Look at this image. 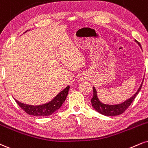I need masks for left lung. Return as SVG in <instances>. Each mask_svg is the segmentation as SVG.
I'll list each match as a JSON object with an SVG mask.
<instances>
[{"mask_svg":"<svg viewBox=\"0 0 148 148\" xmlns=\"http://www.w3.org/2000/svg\"><path fill=\"white\" fill-rule=\"evenodd\" d=\"M135 42L140 46L141 48L140 43L137 40H135ZM142 81L141 84H140L139 88L138 89L137 92L135 93L132 97L128 99L127 100H126L120 104H116V105H109V104H104L102 102H101L100 100L99 99V98L97 97V92L95 88H93V92L94 95L92 99H91V103L92 106L94 108V109L97 111L98 112H99L101 114L105 115V116H116L119 115L123 113L124 112L127 110V108L131 105V103L133 102V101L134 100V99L136 98V95L138 94V92L140 90V88L142 87V84H143V82Z\"/></svg>","mask_w":148,"mask_h":148,"instance_id":"obj_1","label":"left lung"}]
</instances>
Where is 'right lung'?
<instances>
[{"label": "right lung", "instance_id": "right-lung-1", "mask_svg": "<svg viewBox=\"0 0 148 148\" xmlns=\"http://www.w3.org/2000/svg\"><path fill=\"white\" fill-rule=\"evenodd\" d=\"M69 86L65 88L63 91L58 93L54 99L49 103L39 106H31L21 103L15 99L16 102L27 114L36 116H47L52 114L54 112L58 110L62 106L66 99Z\"/></svg>", "mask_w": 148, "mask_h": 148}]
</instances>
